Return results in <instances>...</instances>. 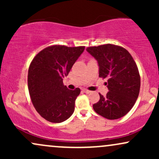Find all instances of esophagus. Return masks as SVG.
Returning <instances> with one entry per match:
<instances>
[{
  "instance_id": "obj_1",
  "label": "esophagus",
  "mask_w": 159,
  "mask_h": 159,
  "mask_svg": "<svg viewBox=\"0 0 159 159\" xmlns=\"http://www.w3.org/2000/svg\"><path fill=\"white\" fill-rule=\"evenodd\" d=\"M82 91H83L84 93H90L91 91L87 90V89H82Z\"/></svg>"
}]
</instances>
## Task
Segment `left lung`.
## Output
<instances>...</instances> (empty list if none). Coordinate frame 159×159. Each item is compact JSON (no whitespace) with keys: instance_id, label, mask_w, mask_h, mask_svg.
Segmentation results:
<instances>
[{"instance_id":"1","label":"left lung","mask_w":159,"mask_h":159,"mask_svg":"<svg viewBox=\"0 0 159 159\" xmlns=\"http://www.w3.org/2000/svg\"><path fill=\"white\" fill-rule=\"evenodd\" d=\"M87 52L97 61L99 77L107 78L109 90L105 96L99 93L94 111L108 120L123 117L139 95L140 78L135 62L126 49L112 44L88 47Z\"/></svg>"}]
</instances>
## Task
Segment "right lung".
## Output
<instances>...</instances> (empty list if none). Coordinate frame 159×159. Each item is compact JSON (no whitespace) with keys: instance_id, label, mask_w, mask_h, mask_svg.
<instances>
[{"instance_id":"right-lung-1","label":"right lung","mask_w":159,"mask_h":159,"mask_svg":"<svg viewBox=\"0 0 159 159\" xmlns=\"http://www.w3.org/2000/svg\"><path fill=\"white\" fill-rule=\"evenodd\" d=\"M84 46L53 45L41 51L28 69L27 84L36 111L51 123L69 119L75 111V102L81 90H69L63 84Z\"/></svg>"}]
</instances>
